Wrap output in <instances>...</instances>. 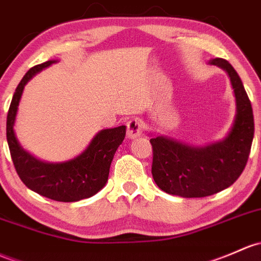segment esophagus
<instances>
[{
	"label": "esophagus",
	"instance_id": "esophagus-1",
	"mask_svg": "<svg viewBox=\"0 0 261 261\" xmlns=\"http://www.w3.org/2000/svg\"><path fill=\"white\" fill-rule=\"evenodd\" d=\"M126 126H127V138L128 139H136V138H139V136H141V130H142L141 120L131 119Z\"/></svg>",
	"mask_w": 261,
	"mask_h": 261
}]
</instances>
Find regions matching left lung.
I'll list each match as a JSON object with an SVG mask.
<instances>
[{
  "label": "left lung",
  "mask_w": 261,
  "mask_h": 261,
  "mask_svg": "<svg viewBox=\"0 0 261 261\" xmlns=\"http://www.w3.org/2000/svg\"><path fill=\"white\" fill-rule=\"evenodd\" d=\"M209 64L229 75L237 101V114L227 136L206 146H190L165 136L150 139L152 145V177L171 195L205 197L235 182L245 169L254 138V115L239 75L224 59Z\"/></svg>",
  "instance_id": "obj_1"
}]
</instances>
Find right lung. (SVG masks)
I'll list each match as a JSON object with an SVG mask.
<instances>
[{"mask_svg": "<svg viewBox=\"0 0 261 261\" xmlns=\"http://www.w3.org/2000/svg\"><path fill=\"white\" fill-rule=\"evenodd\" d=\"M55 62L51 60L34 66L18 84L7 114V142L16 171L27 188L51 200L75 202L94 196L106 185L112 159L125 139L126 126L98 131L84 152L65 163H45L22 149L13 126L24 85Z\"/></svg>", "mask_w": 261, "mask_h": 261, "instance_id": "add662e5", "label": "right lung"}]
</instances>
